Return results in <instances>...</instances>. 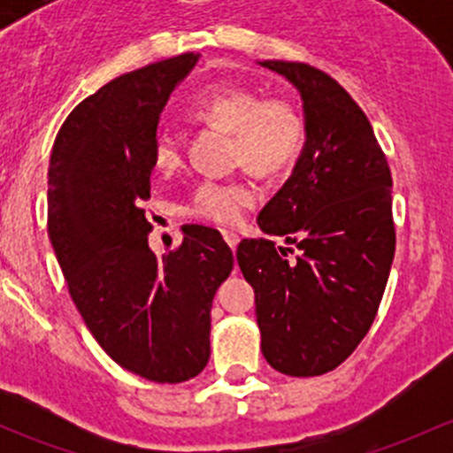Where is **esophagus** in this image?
<instances>
[{
	"label": "esophagus",
	"mask_w": 453,
	"mask_h": 453,
	"mask_svg": "<svg viewBox=\"0 0 453 453\" xmlns=\"http://www.w3.org/2000/svg\"><path fill=\"white\" fill-rule=\"evenodd\" d=\"M223 239H226V243H227V248H232V250H236V245H239V234H236V232H230V230H223Z\"/></svg>",
	"instance_id": "esophagus-1"
}]
</instances>
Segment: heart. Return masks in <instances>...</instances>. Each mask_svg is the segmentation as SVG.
<instances>
[{
  "label": "heart",
  "instance_id": "b5f03b06",
  "mask_svg": "<svg viewBox=\"0 0 453 453\" xmlns=\"http://www.w3.org/2000/svg\"><path fill=\"white\" fill-rule=\"evenodd\" d=\"M190 116L205 125L232 134V159L256 173H276L289 166L303 144L304 125L289 103L278 98L260 100L243 87H221L203 94ZM181 162L180 142L159 134L153 142V168L173 173ZM258 199V190L245 180H203L190 195L186 214L217 226H234L245 210Z\"/></svg>",
  "mask_w": 453,
  "mask_h": 453
}]
</instances>
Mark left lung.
<instances>
[{"label":"left lung","instance_id":"left-lung-1","mask_svg":"<svg viewBox=\"0 0 453 453\" xmlns=\"http://www.w3.org/2000/svg\"><path fill=\"white\" fill-rule=\"evenodd\" d=\"M298 87L303 155L258 214L291 248L245 239L236 260L256 294L260 349L289 377H318L350 357L372 326L395 258L392 175L366 113L307 63L263 61Z\"/></svg>","mask_w":453,"mask_h":453}]
</instances>
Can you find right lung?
Returning a JSON list of instances; mask_svg holds the SVG:
<instances>
[{
  "mask_svg": "<svg viewBox=\"0 0 453 453\" xmlns=\"http://www.w3.org/2000/svg\"><path fill=\"white\" fill-rule=\"evenodd\" d=\"M199 54L122 74L65 118L48 171V234L72 300L104 353L149 381L197 377L210 359V309L234 256L217 230L184 226L150 252L153 142L159 113Z\"/></svg>",
  "mask_w": 453,
  "mask_h": 453,
  "instance_id": "add662e5",
  "label": "right lung"
}]
</instances>
